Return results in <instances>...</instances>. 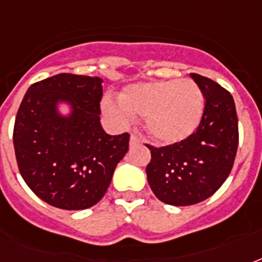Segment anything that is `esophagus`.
<instances>
[{
	"instance_id": "34e87169",
	"label": "esophagus",
	"mask_w": 262,
	"mask_h": 262,
	"mask_svg": "<svg viewBox=\"0 0 262 262\" xmlns=\"http://www.w3.org/2000/svg\"><path fill=\"white\" fill-rule=\"evenodd\" d=\"M141 141H140V139L137 137L136 135H132L130 136V147H135V145H137V144H140Z\"/></svg>"
}]
</instances>
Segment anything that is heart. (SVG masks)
Here are the masks:
<instances>
[{
  "instance_id": "1",
  "label": "heart",
  "mask_w": 262,
  "mask_h": 262,
  "mask_svg": "<svg viewBox=\"0 0 262 262\" xmlns=\"http://www.w3.org/2000/svg\"><path fill=\"white\" fill-rule=\"evenodd\" d=\"M203 91L193 80H160L129 85L119 100L104 98V114L118 126H126L135 115L144 117L145 130L163 145L182 143L201 123L204 114Z\"/></svg>"
}]
</instances>
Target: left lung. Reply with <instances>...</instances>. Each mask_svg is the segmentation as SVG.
I'll use <instances>...</instances> for the list:
<instances>
[{
	"label": "left lung",
	"mask_w": 262,
	"mask_h": 262,
	"mask_svg": "<svg viewBox=\"0 0 262 262\" xmlns=\"http://www.w3.org/2000/svg\"><path fill=\"white\" fill-rule=\"evenodd\" d=\"M205 98L197 130L182 143L155 148L148 183L163 203L186 207L211 197L231 172L238 148V117L231 94L213 80L190 73Z\"/></svg>",
	"instance_id": "1"
}]
</instances>
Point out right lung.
Segmentation results:
<instances>
[{
    "label": "right lung",
    "mask_w": 262,
    "mask_h": 262,
    "mask_svg": "<svg viewBox=\"0 0 262 262\" xmlns=\"http://www.w3.org/2000/svg\"><path fill=\"white\" fill-rule=\"evenodd\" d=\"M103 80L59 73L32 84L18 107L13 145L23 179L53 207L79 211L99 203L129 149L127 133L100 125ZM59 104L70 111L62 115Z\"/></svg>",
    "instance_id": "obj_1"
}]
</instances>
